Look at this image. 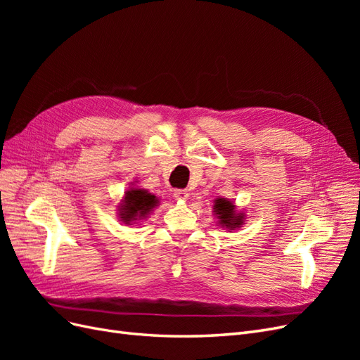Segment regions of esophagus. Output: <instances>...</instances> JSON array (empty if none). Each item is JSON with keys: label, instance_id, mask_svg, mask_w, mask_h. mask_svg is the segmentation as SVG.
<instances>
[{"label": "esophagus", "instance_id": "esophagus-1", "mask_svg": "<svg viewBox=\"0 0 360 360\" xmlns=\"http://www.w3.org/2000/svg\"><path fill=\"white\" fill-rule=\"evenodd\" d=\"M188 197H189V192L186 189H176V191H174V198L179 200V201L188 200Z\"/></svg>", "mask_w": 360, "mask_h": 360}]
</instances>
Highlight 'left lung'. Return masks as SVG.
<instances>
[{
  "instance_id": "left-lung-1",
  "label": "left lung",
  "mask_w": 360,
  "mask_h": 360,
  "mask_svg": "<svg viewBox=\"0 0 360 360\" xmlns=\"http://www.w3.org/2000/svg\"><path fill=\"white\" fill-rule=\"evenodd\" d=\"M213 210L217 219H219V225L228 228V230H236V228H240L243 225L245 214L243 213H236V205L233 201L226 198H217L214 201Z\"/></svg>"
}]
</instances>
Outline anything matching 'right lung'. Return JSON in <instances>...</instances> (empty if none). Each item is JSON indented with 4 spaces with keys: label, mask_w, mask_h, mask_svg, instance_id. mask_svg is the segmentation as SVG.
Masks as SVG:
<instances>
[{
    "label": "right lung",
    "mask_w": 360,
    "mask_h": 360,
    "mask_svg": "<svg viewBox=\"0 0 360 360\" xmlns=\"http://www.w3.org/2000/svg\"><path fill=\"white\" fill-rule=\"evenodd\" d=\"M159 204V200L153 193H148L146 189L130 188L120 205L118 216L124 224L130 225L134 221H141Z\"/></svg>",
    "instance_id": "obj_1"
}]
</instances>
